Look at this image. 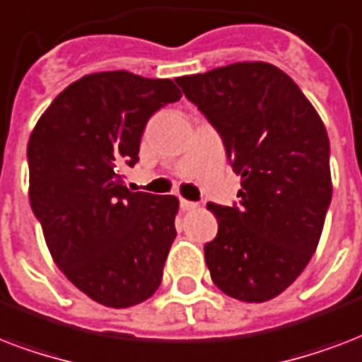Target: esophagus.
Instances as JSON below:
<instances>
[{
    "mask_svg": "<svg viewBox=\"0 0 362 362\" xmlns=\"http://www.w3.org/2000/svg\"><path fill=\"white\" fill-rule=\"evenodd\" d=\"M181 209L183 211H194V209H198V204L190 200H181Z\"/></svg>",
    "mask_w": 362,
    "mask_h": 362,
    "instance_id": "obj_1",
    "label": "esophagus"
}]
</instances>
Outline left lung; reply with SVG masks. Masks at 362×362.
<instances>
[{"instance_id":"8db88e82","label":"left lung","mask_w":362,"mask_h":362,"mask_svg":"<svg viewBox=\"0 0 362 362\" xmlns=\"http://www.w3.org/2000/svg\"><path fill=\"white\" fill-rule=\"evenodd\" d=\"M225 143L242 175L238 206L207 204L219 230L204 245L213 283L266 302L300 276L332 198L329 136L295 81L266 62H236L175 79Z\"/></svg>"}]
</instances>
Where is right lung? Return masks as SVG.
<instances>
[{
  "instance_id": "1",
  "label": "right lung",
  "mask_w": 362,
  "mask_h": 362,
  "mask_svg": "<svg viewBox=\"0 0 362 362\" xmlns=\"http://www.w3.org/2000/svg\"><path fill=\"white\" fill-rule=\"evenodd\" d=\"M181 98L172 79L130 71L81 77L54 98L28 141L30 204L52 260L98 304L130 308L155 295L175 232V196L132 192L151 115Z\"/></svg>"
}]
</instances>
